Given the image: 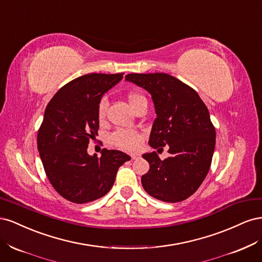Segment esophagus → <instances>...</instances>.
Listing matches in <instances>:
<instances>
[{
  "mask_svg": "<svg viewBox=\"0 0 262 262\" xmlns=\"http://www.w3.org/2000/svg\"><path fill=\"white\" fill-rule=\"evenodd\" d=\"M131 158H132L133 161L139 160V158H140V154H138V153H133V154H131Z\"/></svg>",
  "mask_w": 262,
  "mask_h": 262,
  "instance_id": "obj_1",
  "label": "esophagus"
}]
</instances>
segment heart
<instances>
[{
	"label": "heart",
	"mask_w": 262,
	"mask_h": 262,
	"mask_svg": "<svg viewBox=\"0 0 262 262\" xmlns=\"http://www.w3.org/2000/svg\"><path fill=\"white\" fill-rule=\"evenodd\" d=\"M126 98H128L129 105L132 108L139 99L143 98V96H142V95L139 93L131 92L128 94V97ZM106 110H107V101L105 99H101L99 101L98 109H97V117H98L99 121L105 120ZM110 141H112L113 144H115L118 147L126 149V150H132V149H136L140 146L142 138L137 131L118 130L113 134L112 138H110Z\"/></svg>",
	"instance_id": "b5f03b06"
}]
</instances>
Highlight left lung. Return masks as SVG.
<instances>
[{
	"instance_id": "obj_1",
	"label": "left lung",
	"mask_w": 262,
	"mask_h": 262,
	"mask_svg": "<svg viewBox=\"0 0 262 262\" xmlns=\"http://www.w3.org/2000/svg\"><path fill=\"white\" fill-rule=\"evenodd\" d=\"M125 81L152 96L156 119L148 144L169 146L170 156L164 161L156 152L142 155L149 164L142 186L164 202L187 199L207 177L215 148V129L207 106L193 89L169 74L132 73Z\"/></svg>"
}]
</instances>
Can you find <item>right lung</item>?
Returning a JSON list of instances; mask_svg holds the SVG:
<instances>
[{
    "label": "right lung",
    "mask_w": 262,
    "mask_h": 262,
    "mask_svg": "<svg viewBox=\"0 0 262 262\" xmlns=\"http://www.w3.org/2000/svg\"><path fill=\"white\" fill-rule=\"evenodd\" d=\"M123 78L120 74L91 73L58 91L45 110L37 144L45 171L60 195L74 203L104 196L120 166L131 157L117 149L87 153L99 128L98 104L102 95Z\"/></svg>",
    "instance_id": "add662e5"
}]
</instances>
